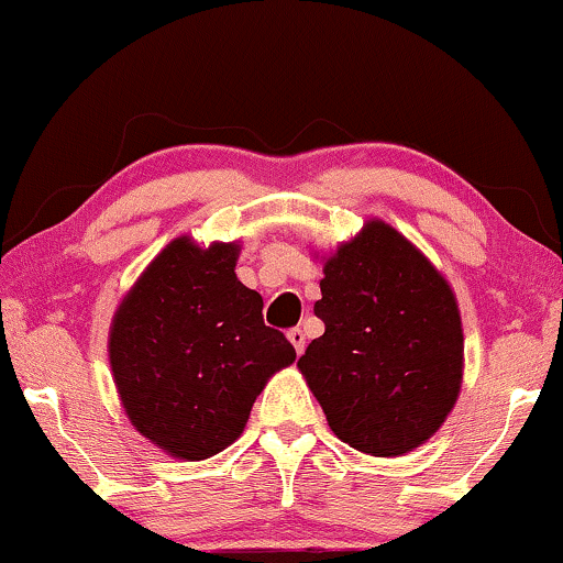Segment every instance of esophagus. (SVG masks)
<instances>
[{"label": "esophagus", "instance_id": "34e87169", "mask_svg": "<svg viewBox=\"0 0 563 563\" xmlns=\"http://www.w3.org/2000/svg\"><path fill=\"white\" fill-rule=\"evenodd\" d=\"M287 335H289L291 345H295V351L302 353V351H305V330H302V328H291Z\"/></svg>", "mask_w": 563, "mask_h": 563}]
</instances>
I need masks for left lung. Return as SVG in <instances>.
<instances>
[{"label": "left lung", "mask_w": 563, "mask_h": 563, "mask_svg": "<svg viewBox=\"0 0 563 563\" xmlns=\"http://www.w3.org/2000/svg\"><path fill=\"white\" fill-rule=\"evenodd\" d=\"M314 314L325 333L297 361L328 426L372 456L428 441L461 389L456 297L430 261L379 220L325 261Z\"/></svg>", "instance_id": "1"}]
</instances>
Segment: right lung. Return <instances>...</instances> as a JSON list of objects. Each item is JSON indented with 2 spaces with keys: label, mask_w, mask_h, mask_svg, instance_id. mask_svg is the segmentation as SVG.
I'll list each match as a JSON object with an SVG mask.
<instances>
[{
  "label": "right lung",
  "mask_w": 563,
  "mask_h": 563,
  "mask_svg": "<svg viewBox=\"0 0 563 563\" xmlns=\"http://www.w3.org/2000/svg\"><path fill=\"white\" fill-rule=\"evenodd\" d=\"M238 245L168 243L122 299L110 364L122 407L176 459H210L243 433L268 376L297 358L235 276Z\"/></svg>",
  "instance_id": "right-lung-1"
}]
</instances>
